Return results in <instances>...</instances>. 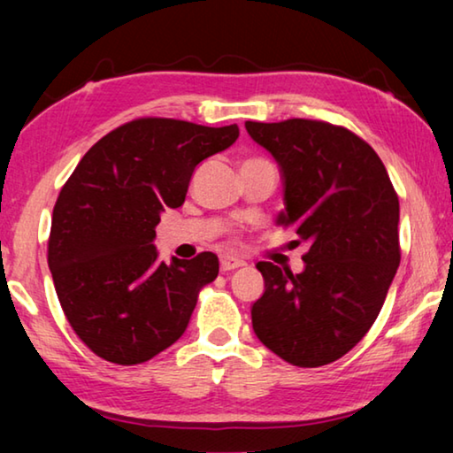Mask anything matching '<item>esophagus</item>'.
Returning <instances> with one entry per match:
<instances>
[{"label":"esophagus","mask_w":453,"mask_h":453,"mask_svg":"<svg viewBox=\"0 0 453 453\" xmlns=\"http://www.w3.org/2000/svg\"><path fill=\"white\" fill-rule=\"evenodd\" d=\"M243 265H245L243 259H237L232 256H221V259H219L221 272H232V270H237V267H243Z\"/></svg>","instance_id":"esophagus-1"}]
</instances>
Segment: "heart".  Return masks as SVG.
<instances>
[{"instance_id":"1","label":"heart","mask_w":453,"mask_h":453,"mask_svg":"<svg viewBox=\"0 0 453 453\" xmlns=\"http://www.w3.org/2000/svg\"><path fill=\"white\" fill-rule=\"evenodd\" d=\"M254 159H257V157H251V159H245V162H254ZM245 162H243V164H245Z\"/></svg>"}]
</instances>
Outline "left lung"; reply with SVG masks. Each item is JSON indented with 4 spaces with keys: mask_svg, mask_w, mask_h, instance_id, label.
Masks as SVG:
<instances>
[{
    "mask_svg": "<svg viewBox=\"0 0 453 453\" xmlns=\"http://www.w3.org/2000/svg\"><path fill=\"white\" fill-rule=\"evenodd\" d=\"M281 167L278 224L310 245L305 270L256 267L265 291L251 308L259 342L291 365L332 364L370 332L400 265V199L370 143L319 119L245 121Z\"/></svg>",
    "mask_w": 453,
    "mask_h": 453,
    "instance_id": "8db88e82",
    "label": "left lung"
}]
</instances>
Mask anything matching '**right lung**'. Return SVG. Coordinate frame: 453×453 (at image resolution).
Here are the masks:
<instances>
[{
	"instance_id": "1",
	"label": "right lung",
	"mask_w": 453,
	"mask_h": 453,
	"mask_svg": "<svg viewBox=\"0 0 453 453\" xmlns=\"http://www.w3.org/2000/svg\"><path fill=\"white\" fill-rule=\"evenodd\" d=\"M240 127L140 118L89 148L61 188L48 264L80 340L119 365L143 364L186 332L199 289L218 278L211 251L157 259L159 216L180 208L196 165L229 148Z\"/></svg>"
}]
</instances>
